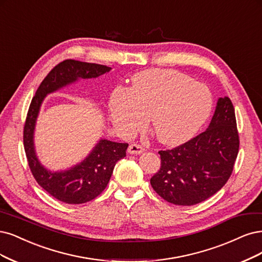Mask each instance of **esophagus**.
I'll use <instances>...</instances> for the list:
<instances>
[{"mask_svg":"<svg viewBox=\"0 0 262 262\" xmlns=\"http://www.w3.org/2000/svg\"><path fill=\"white\" fill-rule=\"evenodd\" d=\"M143 150H144V147L140 145V144H131L128 148L129 154H134V155L141 154V152H143Z\"/></svg>","mask_w":262,"mask_h":262,"instance_id":"1","label":"esophagus"}]
</instances>
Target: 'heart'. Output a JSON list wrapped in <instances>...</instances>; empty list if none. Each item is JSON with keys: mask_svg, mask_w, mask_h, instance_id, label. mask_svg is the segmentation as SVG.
Masks as SVG:
<instances>
[{"mask_svg": "<svg viewBox=\"0 0 262 262\" xmlns=\"http://www.w3.org/2000/svg\"><path fill=\"white\" fill-rule=\"evenodd\" d=\"M212 95L205 84L180 71L152 68L131 78V88H117L110 111L116 128L124 134L150 127L159 142L178 145L191 139L208 118Z\"/></svg>", "mask_w": 262, "mask_h": 262, "instance_id": "obj_1", "label": "heart"}]
</instances>
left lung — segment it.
<instances>
[{
    "label": "left lung",
    "mask_w": 262,
    "mask_h": 262,
    "mask_svg": "<svg viewBox=\"0 0 262 262\" xmlns=\"http://www.w3.org/2000/svg\"><path fill=\"white\" fill-rule=\"evenodd\" d=\"M238 148L233 104L229 97H220L208 129L172 149L158 151L161 165L150 184L171 204L202 203L228 182Z\"/></svg>",
    "instance_id": "left-lung-1"
}]
</instances>
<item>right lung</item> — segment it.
<instances>
[{
    "mask_svg": "<svg viewBox=\"0 0 262 262\" xmlns=\"http://www.w3.org/2000/svg\"><path fill=\"white\" fill-rule=\"evenodd\" d=\"M112 68L75 59H66L54 67L38 88L29 106L24 127V147L33 178L50 195L66 204H84L100 195L110 182L116 162L125 157L128 143L101 140L82 162L66 171L51 172L37 158L33 131L40 106L47 94L73 83L77 79L96 78Z\"/></svg>",
    "mask_w": 262,
    "mask_h": 262,
    "instance_id": "1",
    "label": "right lung"
}]
</instances>
